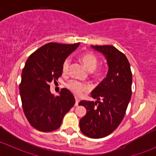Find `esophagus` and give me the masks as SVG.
<instances>
[{
  "label": "esophagus",
  "mask_w": 156,
  "mask_h": 156,
  "mask_svg": "<svg viewBox=\"0 0 156 156\" xmlns=\"http://www.w3.org/2000/svg\"><path fill=\"white\" fill-rule=\"evenodd\" d=\"M78 103H79V99L77 98V97H75V106H78Z\"/></svg>",
  "instance_id": "esophagus-1"
}]
</instances>
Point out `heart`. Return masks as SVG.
<instances>
[{"mask_svg": "<svg viewBox=\"0 0 156 156\" xmlns=\"http://www.w3.org/2000/svg\"><path fill=\"white\" fill-rule=\"evenodd\" d=\"M80 61L82 62L83 66L87 69L89 72H93L94 77H100L104 74L103 69L100 68L96 70V68L98 64V58L92 52H85L82 53L79 57ZM69 66H70V59H66L62 65V72L63 74H67L69 72ZM66 87L70 90L74 94L80 96L84 92L87 91L88 87L86 84L79 82L77 81H69L66 84Z\"/></svg>", "mask_w": 156, "mask_h": 156, "instance_id": "b5f03b06", "label": "heart"}]
</instances>
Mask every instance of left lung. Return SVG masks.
<instances>
[{
    "instance_id": "obj_1",
    "label": "left lung",
    "mask_w": 156,
    "mask_h": 156,
    "mask_svg": "<svg viewBox=\"0 0 156 156\" xmlns=\"http://www.w3.org/2000/svg\"><path fill=\"white\" fill-rule=\"evenodd\" d=\"M91 47L106 56L108 71L106 78L91 92L97 101L79 103L87 109L79 125L84 135L98 139L112 133L123 120L131 97L132 72L126 56L115 47Z\"/></svg>"
}]
</instances>
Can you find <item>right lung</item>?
Listing matches in <instances>:
<instances>
[{
	"label": "right lung",
	"mask_w": 156,
	"mask_h": 156,
	"mask_svg": "<svg viewBox=\"0 0 156 156\" xmlns=\"http://www.w3.org/2000/svg\"><path fill=\"white\" fill-rule=\"evenodd\" d=\"M50 42L30 55L22 72L20 94L24 114L37 130L50 132L60 127L75 100L66 88L59 96L51 94L49 83L62 75V65L78 46Z\"/></svg>",
	"instance_id": "obj_1"
}]
</instances>
